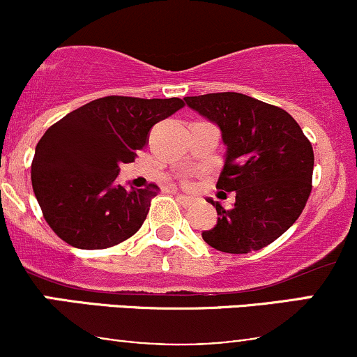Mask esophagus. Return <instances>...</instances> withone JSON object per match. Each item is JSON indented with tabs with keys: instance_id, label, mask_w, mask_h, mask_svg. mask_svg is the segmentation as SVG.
<instances>
[{
	"instance_id": "34e87169",
	"label": "esophagus",
	"mask_w": 357,
	"mask_h": 357,
	"mask_svg": "<svg viewBox=\"0 0 357 357\" xmlns=\"http://www.w3.org/2000/svg\"><path fill=\"white\" fill-rule=\"evenodd\" d=\"M176 199H178V203L181 204V206H184V208L191 206V204H192V198H190V196H183V195H178V196H176Z\"/></svg>"
}]
</instances>
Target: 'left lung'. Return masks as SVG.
<instances>
[{"label": "left lung", "instance_id": "8db88e82", "mask_svg": "<svg viewBox=\"0 0 357 357\" xmlns=\"http://www.w3.org/2000/svg\"><path fill=\"white\" fill-rule=\"evenodd\" d=\"M186 104L218 124L227 159L216 188L235 206L210 199L218 223L203 240L225 253H250L275 241L296 223L312 191V144L296 119L277 105L238 92L184 97Z\"/></svg>", "mask_w": 357, "mask_h": 357}]
</instances>
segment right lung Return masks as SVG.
<instances>
[{
    "instance_id": "right-lung-1",
    "label": "right lung",
    "mask_w": 357,
    "mask_h": 357,
    "mask_svg": "<svg viewBox=\"0 0 357 357\" xmlns=\"http://www.w3.org/2000/svg\"><path fill=\"white\" fill-rule=\"evenodd\" d=\"M184 102L109 96L72 110L36 144L31 186L56 236L82 250H102L130 238L144 223L158 184L144 190L116 183L119 162H132L151 127Z\"/></svg>"
}]
</instances>
